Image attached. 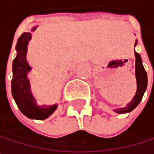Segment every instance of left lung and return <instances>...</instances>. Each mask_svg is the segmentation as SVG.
Segmentation results:
<instances>
[{
    "instance_id": "1",
    "label": "left lung",
    "mask_w": 154,
    "mask_h": 154,
    "mask_svg": "<svg viewBox=\"0 0 154 154\" xmlns=\"http://www.w3.org/2000/svg\"><path fill=\"white\" fill-rule=\"evenodd\" d=\"M136 45H137V42L135 44V46ZM135 56H136V77H137V93H136L134 98L132 99V101L129 103H128L126 107L114 109L118 113H128V112L132 111L141 102L143 95L147 87V74H146V71L144 70V68L142 64L141 56L137 51H135Z\"/></svg>"
}]
</instances>
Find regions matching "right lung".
<instances>
[{
    "label": "right lung",
    "mask_w": 154,
    "mask_h": 154,
    "mask_svg": "<svg viewBox=\"0 0 154 154\" xmlns=\"http://www.w3.org/2000/svg\"><path fill=\"white\" fill-rule=\"evenodd\" d=\"M35 28L36 26L33 27L31 31H35ZM31 37V33H23L17 40L16 45L17 56L12 64L11 94L18 109L26 117L43 120L54 112L57 109V104L39 106L31 92L30 82L27 77V73L31 70V67L26 61L27 45Z\"/></svg>",
    "instance_id": "add662e5"
}]
</instances>
